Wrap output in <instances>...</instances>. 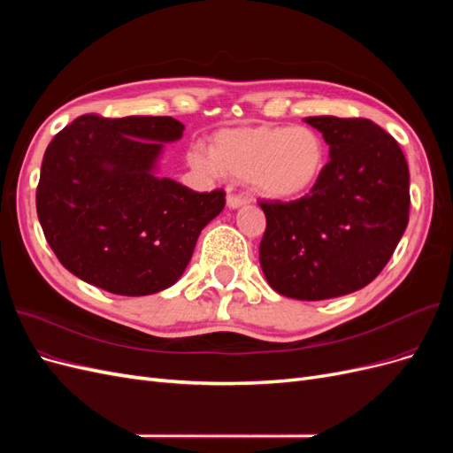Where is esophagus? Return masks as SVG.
I'll list each match as a JSON object with an SVG mask.
<instances>
[{
	"label": "esophagus",
	"instance_id": "1",
	"mask_svg": "<svg viewBox=\"0 0 453 453\" xmlns=\"http://www.w3.org/2000/svg\"><path fill=\"white\" fill-rule=\"evenodd\" d=\"M245 203H248V198H243V196H238V195H228L226 196L228 210H240V208H243Z\"/></svg>",
	"mask_w": 453,
	"mask_h": 453
}]
</instances>
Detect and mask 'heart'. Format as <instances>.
<instances>
[{
    "label": "heart",
    "mask_w": 453,
    "mask_h": 453,
    "mask_svg": "<svg viewBox=\"0 0 453 453\" xmlns=\"http://www.w3.org/2000/svg\"><path fill=\"white\" fill-rule=\"evenodd\" d=\"M328 149L308 127H240L211 135L210 150L195 149L188 164L205 175L245 180L255 195L272 202L308 196L323 180Z\"/></svg>",
    "instance_id": "b5f03b06"
}]
</instances>
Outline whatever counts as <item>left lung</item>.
I'll return each mask as SVG.
<instances>
[{
    "label": "left lung",
    "instance_id": "1",
    "mask_svg": "<svg viewBox=\"0 0 453 453\" xmlns=\"http://www.w3.org/2000/svg\"><path fill=\"white\" fill-rule=\"evenodd\" d=\"M328 143L319 185L295 202H260L258 260L273 291L296 300L363 289L388 265L410 210L403 150L368 119L306 117Z\"/></svg>",
    "mask_w": 453,
    "mask_h": 453
}]
</instances>
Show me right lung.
<instances>
[{
  "instance_id": "right-lung-1",
  "label": "right lung",
  "mask_w": 453,
  "mask_h": 453,
  "mask_svg": "<svg viewBox=\"0 0 453 453\" xmlns=\"http://www.w3.org/2000/svg\"><path fill=\"white\" fill-rule=\"evenodd\" d=\"M172 117L75 119L49 143L37 217L73 276L122 296L168 289L183 276L225 193H195L158 175L164 143L183 138Z\"/></svg>"
}]
</instances>
